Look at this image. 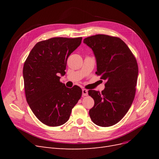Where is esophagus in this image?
Here are the masks:
<instances>
[{"instance_id":"1","label":"esophagus","mask_w":159,"mask_h":159,"mask_svg":"<svg viewBox=\"0 0 159 159\" xmlns=\"http://www.w3.org/2000/svg\"><path fill=\"white\" fill-rule=\"evenodd\" d=\"M88 95V90L85 89H82V95H83V97H84V96H87Z\"/></svg>"}]
</instances>
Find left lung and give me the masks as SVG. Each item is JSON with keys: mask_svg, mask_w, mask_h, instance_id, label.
I'll return each mask as SVG.
<instances>
[{"mask_svg": "<svg viewBox=\"0 0 159 159\" xmlns=\"http://www.w3.org/2000/svg\"><path fill=\"white\" fill-rule=\"evenodd\" d=\"M97 61V71L106 80L102 92L89 90L94 100L89 110L92 121L100 127H110L121 121L134 98L138 77L135 57L127 45L118 37L97 34L85 38Z\"/></svg>", "mask_w": 159, "mask_h": 159, "instance_id": "left-lung-1", "label": "left lung"}]
</instances>
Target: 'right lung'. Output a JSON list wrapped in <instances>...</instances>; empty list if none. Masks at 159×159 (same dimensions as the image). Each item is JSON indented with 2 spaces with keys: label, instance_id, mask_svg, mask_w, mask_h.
I'll return each mask as SVG.
<instances>
[{
  "label": "right lung",
  "instance_id": "right-lung-1",
  "mask_svg": "<svg viewBox=\"0 0 159 159\" xmlns=\"http://www.w3.org/2000/svg\"><path fill=\"white\" fill-rule=\"evenodd\" d=\"M82 38H52L34 46L23 67L27 103L35 116L50 127L68 121L71 110L82 95L79 86L66 88L60 81L68 57Z\"/></svg>",
  "mask_w": 159,
  "mask_h": 159
}]
</instances>
